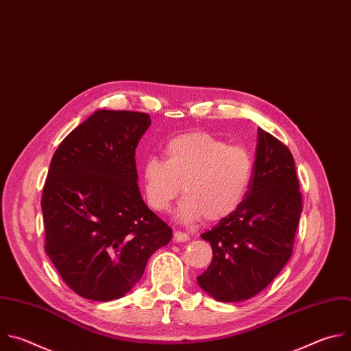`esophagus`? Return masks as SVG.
I'll return each mask as SVG.
<instances>
[{"label":"esophagus","mask_w":351,"mask_h":351,"mask_svg":"<svg viewBox=\"0 0 351 351\" xmlns=\"http://www.w3.org/2000/svg\"><path fill=\"white\" fill-rule=\"evenodd\" d=\"M189 241V235L181 231H174V242H186Z\"/></svg>","instance_id":"esophagus-1"}]
</instances>
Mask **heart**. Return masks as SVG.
Masks as SVG:
<instances>
[{"label":"heart","instance_id":"1","mask_svg":"<svg viewBox=\"0 0 351 351\" xmlns=\"http://www.w3.org/2000/svg\"><path fill=\"white\" fill-rule=\"evenodd\" d=\"M253 173L254 158L247 148L193 131L170 139L165 162L147 159L141 180L147 202L156 212L169 210L182 191L180 221L193 223L203 216L207 221H220L242 204Z\"/></svg>","mask_w":351,"mask_h":351}]
</instances>
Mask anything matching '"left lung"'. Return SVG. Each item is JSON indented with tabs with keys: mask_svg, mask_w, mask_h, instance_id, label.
I'll return each instance as SVG.
<instances>
[{
	"mask_svg": "<svg viewBox=\"0 0 351 351\" xmlns=\"http://www.w3.org/2000/svg\"><path fill=\"white\" fill-rule=\"evenodd\" d=\"M302 208L291 151L258 127L254 173L242 204L202 234L213 258L197 276L200 289L217 302L235 303L267 288L292 256Z\"/></svg>",
	"mask_w": 351,
	"mask_h": 351,
	"instance_id": "8db88e82",
	"label": "left lung"
}]
</instances>
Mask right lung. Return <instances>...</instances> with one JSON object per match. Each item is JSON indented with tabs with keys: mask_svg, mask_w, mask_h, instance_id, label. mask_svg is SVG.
I'll return each instance as SVG.
<instances>
[{
	"mask_svg": "<svg viewBox=\"0 0 351 351\" xmlns=\"http://www.w3.org/2000/svg\"><path fill=\"white\" fill-rule=\"evenodd\" d=\"M149 125L147 113L101 109L52 156L41 200L45 252L84 299L123 298L171 241L136 184L135 149Z\"/></svg>",
	"mask_w": 351,
	"mask_h": 351,
	"instance_id": "right-lung-1",
	"label": "right lung"
}]
</instances>
